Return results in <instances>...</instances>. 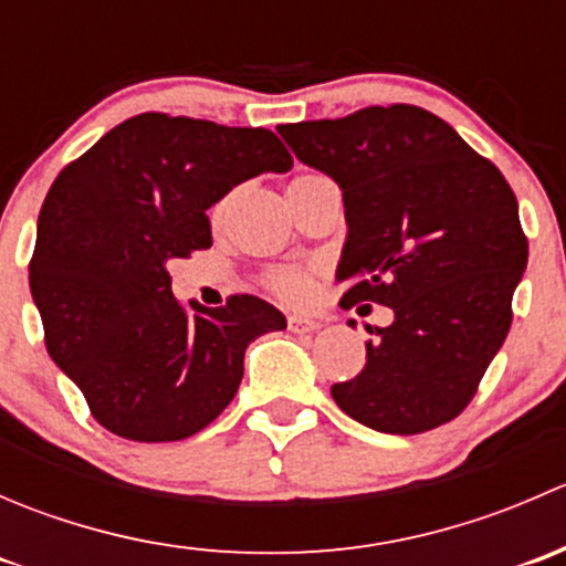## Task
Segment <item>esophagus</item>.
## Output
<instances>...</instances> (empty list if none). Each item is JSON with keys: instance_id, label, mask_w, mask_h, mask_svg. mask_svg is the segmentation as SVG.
<instances>
[{"instance_id": "esophagus-1", "label": "esophagus", "mask_w": 566, "mask_h": 566, "mask_svg": "<svg viewBox=\"0 0 566 566\" xmlns=\"http://www.w3.org/2000/svg\"><path fill=\"white\" fill-rule=\"evenodd\" d=\"M319 319L317 317H310V315H290L287 317V328L295 331V334H315L319 328Z\"/></svg>"}]
</instances>
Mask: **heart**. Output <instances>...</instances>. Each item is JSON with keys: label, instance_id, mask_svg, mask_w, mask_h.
<instances>
[{"label": "heart", "instance_id": "1", "mask_svg": "<svg viewBox=\"0 0 566 566\" xmlns=\"http://www.w3.org/2000/svg\"><path fill=\"white\" fill-rule=\"evenodd\" d=\"M317 177L319 175L293 177L287 186V191H293V188H298V186H306V182L317 180ZM227 210H230V197L219 199V202L213 205V210H210V221H213V227L224 224ZM265 287L271 290L276 298H282L284 304H304V301L312 295V290H315V271H312V268H301V265L271 268V271L265 273Z\"/></svg>", "mask_w": 566, "mask_h": 566}]
</instances>
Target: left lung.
Wrapping results in <instances>:
<instances>
[{"instance_id":"obj_1","label":"left lung","mask_w":566,"mask_h":566,"mask_svg":"<svg viewBox=\"0 0 566 566\" xmlns=\"http://www.w3.org/2000/svg\"><path fill=\"white\" fill-rule=\"evenodd\" d=\"M279 134L345 197L342 306L394 310L391 325L367 328V364L331 386L334 402L391 436L458 419L510 334L528 262L506 177L452 125L410 104L279 125Z\"/></svg>"}]
</instances>
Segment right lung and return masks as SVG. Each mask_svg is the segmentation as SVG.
Returning a JSON list of instances; mask_svg holds the SVG:
<instances>
[{
  "instance_id": "1",
  "label": "right lung",
  "mask_w": 566,
  "mask_h": 566,
  "mask_svg": "<svg viewBox=\"0 0 566 566\" xmlns=\"http://www.w3.org/2000/svg\"><path fill=\"white\" fill-rule=\"evenodd\" d=\"M290 167L265 128L145 112L51 182L30 290L49 356L108 432L167 443L205 430L235 397L249 342L287 328L256 295L182 306L167 265L210 249V205Z\"/></svg>"
}]
</instances>
